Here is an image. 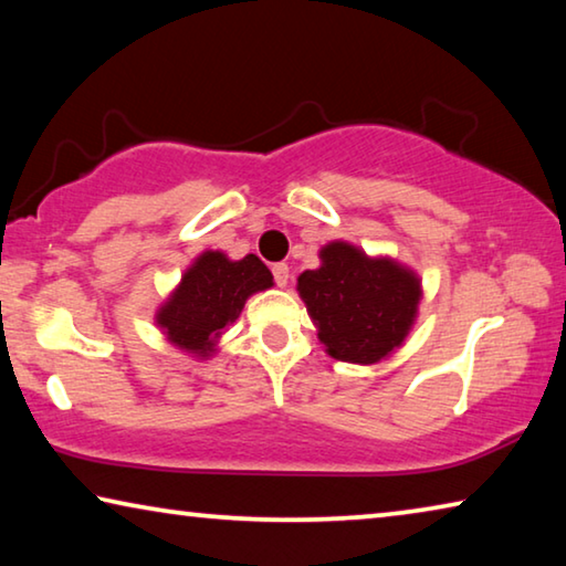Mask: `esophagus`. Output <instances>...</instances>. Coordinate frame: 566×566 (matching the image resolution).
I'll return each mask as SVG.
<instances>
[{"label":"esophagus","mask_w":566,"mask_h":566,"mask_svg":"<svg viewBox=\"0 0 566 566\" xmlns=\"http://www.w3.org/2000/svg\"><path fill=\"white\" fill-rule=\"evenodd\" d=\"M272 274H274L276 286H286V282H290V266H286L284 262L274 264V266H272Z\"/></svg>","instance_id":"34e87169"}]
</instances>
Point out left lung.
Returning a JSON list of instances; mask_svg holds the SVG:
<instances>
[{"instance_id":"8db88e82","label":"left lung","mask_w":566,"mask_h":566,"mask_svg":"<svg viewBox=\"0 0 566 566\" xmlns=\"http://www.w3.org/2000/svg\"><path fill=\"white\" fill-rule=\"evenodd\" d=\"M319 270L296 290L334 359L375 364L405 342L417 317L419 280L391 260H371L347 242L322 249Z\"/></svg>"}]
</instances>
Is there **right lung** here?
I'll return each mask as SVG.
<instances>
[{
    "label": "right lung",
    "instance_id": "obj_1",
    "mask_svg": "<svg viewBox=\"0 0 566 566\" xmlns=\"http://www.w3.org/2000/svg\"><path fill=\"white\" fill-rule=\"evenodd\" d=\"M272 284V272L260 256L247 254L232 262L222 252H205L159 310L157 324L179 349L207 357L222 329L244 310L247 296Z\"/></svg>",
    "mask_w": 566,
    "mask_h": 566
}]
</instances>
